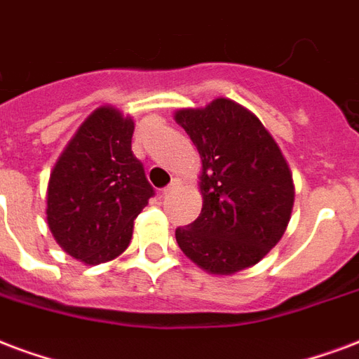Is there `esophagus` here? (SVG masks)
<instances>
[{
	"instance_id": "esophagus-1",
	"label": "esophagus",
	"mask_w": 359,
	"mask_h": 359,
	"mask_svg": "<svg viewBox=\"0 0 359 359\" xmlns=\"http://www.w3.org/2000/svg\"><path fill=\"white\" fill-rule=\"evenodd\" d=\"M180 187V180L179 179H175L171 182V184H169V187H165L163 188V190H161V196H167V194L169 192H172V190H175V188H179Z\"/></svg>"
}]
</instances>
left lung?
<instances>
[{
	"instance_id": "obj_1",
	"label": "left lung",
	"mask_w": 359,
	"mask_h": 359,
	"mask_svg": "<svg viewBox=\"0 0 359 359\" xmlns=\"http://www.w3.org/2000/svg\"><path fill=\"white\" fill-rule=\"evenodd\" d=\"M201 158L198 219L175 238L209 274L253 266L281 240L294 201L293 177L261 119L230 98L175 114Z\"/></svg>"
}]
</instances>
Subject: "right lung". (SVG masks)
Here are the masks:
<instances>
[{
    "label": "right lung",
    "mask_w": 359,
    "mask_h": 359,
    "mask_svg": "<svg viewBox=\"0 0 359 359\" xmlns=\"http://www.w3.org/2000/svg\"><path fill=\"white\" fill-rule=\"evenodd\" d=\"M135 123L112 106L85 119L55 163L47 187V224L66 253L85 264L121 255L133 222L154 196L131 150Z\"/></svg>",
    "instance_id": "obj_1"
}]
</instances>
